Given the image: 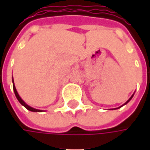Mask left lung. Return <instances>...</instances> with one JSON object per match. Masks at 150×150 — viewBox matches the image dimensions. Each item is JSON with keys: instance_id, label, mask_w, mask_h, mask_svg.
Returning <instances> with one entry per match:
<instances>
[{"instance_id": "obj_1", "label": "left lung", "mask_w": 150, "mask_h": 150, "mask_svg": "<svg viewBox=\"0 0 150 150\" xmlns=\"http://www.w3.org/2000/svg\"><path fill=\"white\" fill-rule=\"evenodd\" d=\"M132 96H133V95H132V96H131V97L129 98V100H128L126 101V102H125V104H128V103H129V100H131V99H132Z\"/></svg>"}]
</instances>
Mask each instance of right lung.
<instances>
[{"instance_id":"right-lung-1","label":"right lung","mask_w":150,"mask_h":150,"mask_svg":"<svg viewBox=\"0 0 150 150\" xmlns=\"http://www.w3.org/2000/svg\"><path fill=\"white\" fill-rule=\"evenodd\" d=\"M13 91H14V93H15V96H16V97L18 99V100L20 102V104L21 105H23L25 108H27L28 110L31 111V112H42V110H38V109H35L34 108L30 107V106H29L27 104L25 103L24 101L22 100V99H21L20 96H19V95H18V91L16 90V88H15V85H14V81H13Z\"/></svg>"}]
</instances>
